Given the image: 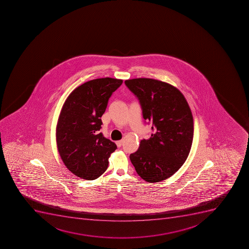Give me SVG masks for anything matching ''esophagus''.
I'll list each match as a JSON object with an SVG mask.
<instances>
[{
  "label": "esophagus",
  "mask_w": 249,
  "mask_h": 249,
  "mask_svg": "<svg viewBox=\"0 0 249 249\" xmlns=\"http://www.w3.org/2000/svg\"><path fill=\"white\" fill-rule=\"evenodd\" d=\"M116 143H117V147H121V146H122V144H123V141H118L116 142Z\"/></svg>",
  "instance_id": "obj_1"
}]
</instances>
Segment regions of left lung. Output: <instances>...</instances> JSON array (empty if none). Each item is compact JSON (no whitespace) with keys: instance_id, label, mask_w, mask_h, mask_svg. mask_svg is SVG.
<instances>
[{"instance_id":"8db88e82","label":"left lung","mask_w":249,"mask_h":249,"mask_svg":"<svg viewBox=\"0 0 249 249\" xmlns=\"http://www.w3.org/2000/svg\"><path fill=\"white\" fill-rule=\"evenodd\" d=\"M139 100L145 122L152 133L130 155L136 172L147 182L167 179L188 157L194 137L192 113L183 94L173 86L152 79L124 82Z\"/></svg>"}]
</instances>
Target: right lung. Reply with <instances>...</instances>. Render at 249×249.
<instances>
[{"label": "right lung", "instance_id": "obj_1", "mask_svg": "<svg viewBox=\"0 0 249 249\" xmlns=\"http://www.w3.org/2000/svg\"><path fill=\"white\" fill-rule=\"evenodd\" d=\"M122 82L111 78L85 82L72 91L63 105L56 127L58 153L67 169L81 178L100 177L117 149L99 131L108 99Z\"/></svg>", "mask_w": 249, "mask_h": 249}]
</instances>
